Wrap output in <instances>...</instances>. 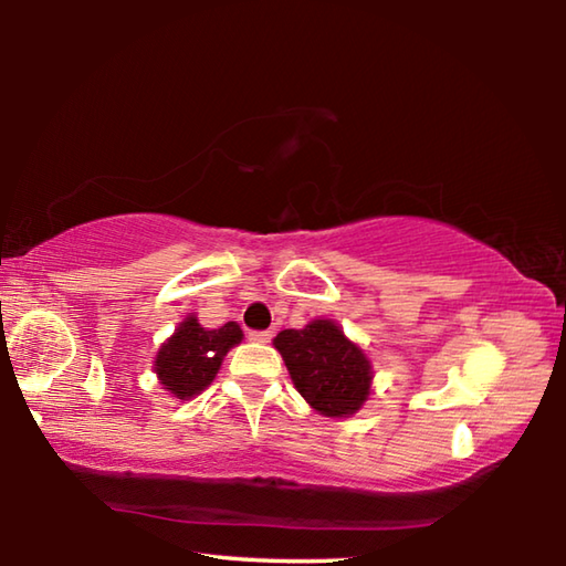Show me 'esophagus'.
Returning <instances> with one entry per match:
<instances>
[{
  "mask_svg": "<svg viewBox=\"0 0 566 566\" xmlns=\"http://www.w3.org/2000/svg\"><path fill=\"white\" fill-rule=\"evenodd\" d=\"M249 339L260 342V344H266V342L272 339V332H249Z\"/></svg>",
  "mask_w": 566,
  "mask_h": 566,
  "instance_id": "obj_1",
  "label": "esophagus"
}]
</instances>
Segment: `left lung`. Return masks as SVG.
Masks as SVG:
<instances>
[{"label":"left lung","mask_w":566,"mask_h":566,"mask_svg":"<svg viewBox=\"0 0 566 566\" xmlns=\"http://www.w3.org/2000/svg\"><path fill=\"white\" fill-rule=\"evenodd\" d=\"M274 347L306 405L324 417H352L371 395V361L347 339L337 322L314 319L304 329H284Z\"/></svg>","instance_id":"left-lung-1"}]
</instances>
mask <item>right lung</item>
Here are the masks:
<instances>
[{
  "instance_id": "1",
  "label": "right lung",
  "mask_w": 566,
  "mask_h": 566,
  "mask_svg": "<svg viewBox=\"0 0 566 566\" xmlns=\"http://www.w3.org/2000/svg\"><path fill=\"white\" fill-rule=\"evenodd\" d=\"M242 337L244 334L237 322L207 329L195 314H189L157 352L155 371L159 385L177 399L197 397L212 385L227 352L242 342Z\"/></svg>"
}]
</instances>
